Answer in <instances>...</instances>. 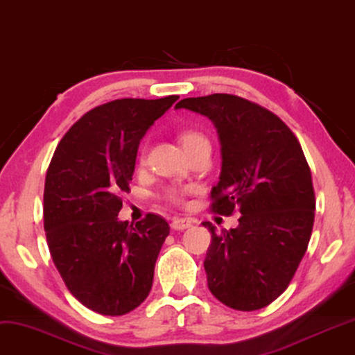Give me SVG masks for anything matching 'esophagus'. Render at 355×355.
<instances>
[{"label":"esophagus","instance_id":"1","mask_svg":"<svg viewBox=\"0 0 355 355\" xmlns=\"http://www.w3.org/2000/svg\"><path fill=\"white\" fill-rule=\"evenodd\" d=\"M191 226H193V223L187 218H175L172 221V230H175V231H185Z\"/></svg>","mask_w":355,"mask_h":355}]
</instances>
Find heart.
Here are the masks:
<instances>
[{
    "mask_svg": "<svg viewBox=\"0 0 355 355\" xmlns=\"http://www.w3.org/2000/svg\"><path fill=\"white\" fill-rule=\"evenodd\" d=\"M182 144L185 147V150L191 149V147L200 146V144H209L208 139H206L203 134L200 132H185L182 134ZM167 200L172 201V203H180L182 201V190H177V188H170L165 193Z\"/></svg>",
    "mask_w": 355,
    "mask_h": 355,
    "instance_id": "1",
    "label": "heart"
}]
</instances>
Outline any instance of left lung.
<instances>
[{"instance_id": "left-lung-1", "label": "left lung", "mask_w": 355, "mask_h": 355, "mask_svg": "<svg viewBox=\"0 0 355 355\" xmlns=\"http://www.w3.org/2000/svg\"><path fill=\"white\" fill-rule=\"evenodd\" d=\"M175 110L206 116L221 146L211 208L242 216L234 230L211 231L205 272L219 302L254 311L277 300L306 252L315 223L311 172L298 139L266 107L234 95L185 98Z\"/></svg>"}]
</instances>
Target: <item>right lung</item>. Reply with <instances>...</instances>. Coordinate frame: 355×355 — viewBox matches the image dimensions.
I'll list each match as a JSON object with an SVG mask.
<instances>
[{
  "label": "right lung",
  "instance_id": "add662e5",
  "mask_svg": "<svg viewBox=\"0 0 355 355\" xmlns=\"http://www.w3.org/2000/svg\"><path fill=\"white\" fill-rule=\"evenodd\" d=\"M178 96L114 100L88 111L58 142L44 188V230L67 288L85 306L121 316L149 295L170 227L147 214L121 221L142 137Z\"/></svg>",
  "mask_w": 355,
  "mask_h": 355
}]
</instances>
